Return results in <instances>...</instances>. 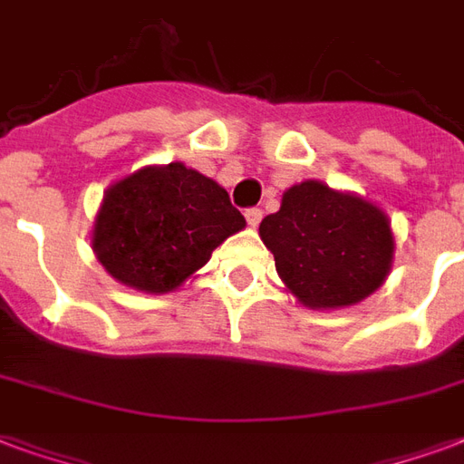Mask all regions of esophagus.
Segmentation results:
<instances>
[{
    "label": "esophagus",
    "mask_w": 464,
    "mask_h": 464,
    "mask_svg": "<svg viewBox=\"0 0 464 464\" xmlns=\"http://www.w3.org/2000/svg\"><path fill=\"white\" fill-rule=\"evenodd\" d=\"M245 218L246 222H249V227H256L261 222V218H264V212H261L259 208H249V210L245 212Z\"/></svg>",
    "instance_id": "1"
}]
</instances>
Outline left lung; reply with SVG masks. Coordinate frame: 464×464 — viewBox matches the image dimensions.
Here are the masks:
<instances>
[{
    "label": "left lung",
    "instance_id": "left-lung-1",
    "mask_svg": "<svg viewBox=\"0 0 464 464\" xmlns=\"http://www.w3.org/2000/svg\"><path fill=\"white\" fill-rule=\"evenodd\" d=\"M259 235L278 276L311 308H343L374 294L392 269L393 237L379 208L318 180L288 188Z\"/></svg>",
    "mask_w": 464,
    "mask_h": 464
}]
</instances>
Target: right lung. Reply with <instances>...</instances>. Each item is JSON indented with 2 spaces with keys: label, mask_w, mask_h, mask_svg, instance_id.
Instances as JSON below:
<instances>
[{
  "label": "right lung",
  "mask_w": 464,
  "mask_h": 464,
  "mask_svg": "<svg viewBox=\"0 0 464 464\" xmlns=\"http://www.w3.org/2000/svg\"><path fill=\"white\" fill-rule=\"evenodd\" d=\"M245 225L227 190L203 173L183 163L149 166L107 190L92 249L124 285L169 294Z\"/></svg>",
  "instance_id": "add662e5"
}]
</instances>
